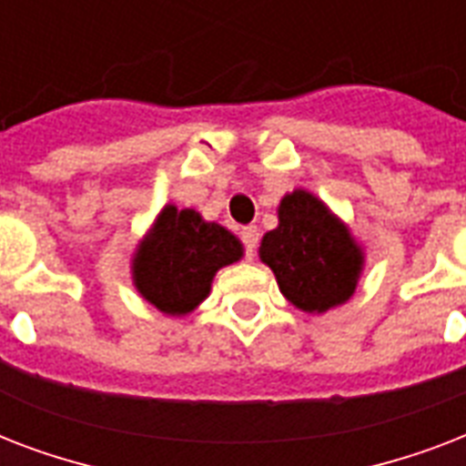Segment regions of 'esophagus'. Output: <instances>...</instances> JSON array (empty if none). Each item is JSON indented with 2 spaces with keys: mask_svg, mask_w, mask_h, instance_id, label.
Segmentation results:
<instances>
[{
  "mask_svg": "<svg viewBox=\"0 0 466 466\" xmlns=\"http://www.w3.org/2000/svg\"><path fill=\"white\" fill-rule=\"evenodd\" d=\"M258 237H261V234H258V227L248 225V227H244V229H241V241H244V247H247L248 258L254 256L256 247H258Z\"/></svg>",
  "mask_w": 466,
  "mask_h": 466,
  "instance_id": "esophagus-1",
  "label": "esophagus"
}]
</instances>
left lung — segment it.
<instances>
[{"label": "left lung", "mask_w": 466, "mask_h": 466, "mask_svg": "<svg viewBox=\"0 0 466 466\" xmlns=\"http://www.w3.org/2000/svg\"><path fill=\"white\" fill-rule=\"evenodd\" d=\"M258 256L288 302L309 314L348 302L365 263L348 227L302 188L280 200L278 227L266 232Z\"/></svg>", "instance_id": "obj_1"}]
</instances>
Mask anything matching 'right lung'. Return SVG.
<instances>
[{"label": "right lung", "instance_id": "right-lung-1", "mask_svg": "<svg viewBox=\"0 0 466 466\" xmlns=\"http://www.w3.org/2000/svg\"><path fill=\"white\" fill-rule=\"evenodd\" d=\"M244 256L241 241L200 212L167 205L155 227L137 244L133 283L149 305L183 317L210 295L212 278L222 266Z\"/></svg>", "mask_w": 466, "mask_h": 466}]
</instances>
